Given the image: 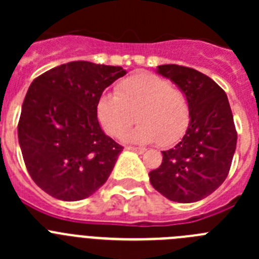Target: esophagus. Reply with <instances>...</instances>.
<instances>
[{
  "mask_svg": "<svg viewBox=\"0 0 259 259\" xmlns=\"http://www.w3.org/2000/svg\"><path fill=\"white\" fill-rule=\"evenodd\" d=\"M128 150H132V152H136L139 153V154H143L144 152H145V148H136V146H127Z\"/></svg>",
  "mask_w": 259,
  "mask_h": 259,
  "instance_id": "34e87169",
  "label": "esophagus"
}]
</instances>
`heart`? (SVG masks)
<instances>
[{
  "mask_svg": "<svg viewBox=\"0 0 259 259\" xmlns=\"http://www.w3.org/2000/svg\"><path fill=\"white\" fill-rule=\"evenodd\" d=\"M96 114L105 131L135 143L170 145L184 135L191 119L188 98L167 79L149 72H137L116 85L115 93L104 92L97 100Z\"/></svg>",
  "mask_w": 259,
  "mask_h": 259,
  "instance_id": "b5f03b06",
  "label": "heart"
}]
</instances>
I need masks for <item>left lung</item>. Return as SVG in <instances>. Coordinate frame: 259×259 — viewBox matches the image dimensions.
Returning <instances> with one entry per match:
<instances>
[{
  "mask_svg": "<svg viewBox=\"0 0 259 259\" xmlns=\"http://www.w3.org/2000/svg\"><path fill=\"white\" fill-rule=\"evenodd\" d=\"M185 93L191 119L184 137L162 152L161 166L150 171V183L175 202H196L226 180L236 150L237 132L227 95L200 71L179 65L158 66Z\"/></svg>",
  "mask_w": 259,
  "mask_h": 259,
  "instance_id": "obj_1",
  "label": "left lung"
}]
</instances>
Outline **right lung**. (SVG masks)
Wrapping results in <instances>:
<instances>
[{"mask_svg":"<svg viewBox=\"0 0 259 259\" xmlns=\"http://www.w3.org/2000/svg\"><path fill=\"white\" fill-rule=\"evenodd\" d=\"M124 75L119 66L75 61L29 85L18 139L32 180L52 197H89L113 171L123 146L102 131L96 105L105 88Z\"/></svg>","mask_w":259,"mask_h":259,"instance_id":"add662e5","label":"right lung"}]
</instances>
